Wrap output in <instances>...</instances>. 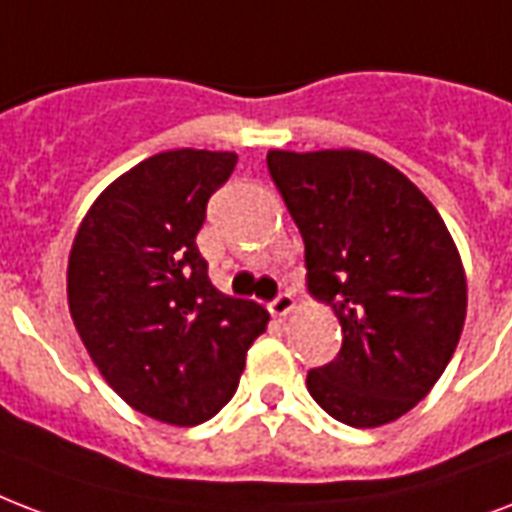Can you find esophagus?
<instances>
[{
  "instance_id": "34e87169",
  "label": "esophagus",
  "mask_w": 512,
  "mask_h": 512,
  "mask_svg": "<svg viewBox=\"0 0 512 512\" xmlns=\"http://www.w3.org/2000/svg\"><path fill=\"white\" fill-rule=\"evenodd\" d=\"M268 308H271L273 317H287L292 308H295V298H292L290 292H279V295L271 300V306Z\"/></svg>"
}]
</instances>
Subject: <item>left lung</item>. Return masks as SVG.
Here are the masks:
<instances>
[{
	"label": "left lung",
	"mask_w": 512,
	"mask_h": 512,
	"mask_svg": "<svg viewBox=\"0 0 512 512\" xmlns=\"http://www.w3.org/2000/svg\"><path fill=\"white\" fill-rule=\"evenodd\" d=\"M306 244V284L341 322L338 357L308 392L349 427H381L427 397L464 327L467 282L438 209L360 150L268 152Z\"/></svg>",
	"instance_id": "8db88e82"
}]
</instances>
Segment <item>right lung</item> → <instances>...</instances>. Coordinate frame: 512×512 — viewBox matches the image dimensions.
Masks as SVG:
<instances>
[{"label":"right lung","instance_id":"1","mask_svg":"<svg viewBox=\"0 0 512 512\" xmlns=\"http://www.w3.org/2000/svg\"><path fill=\"white\" fill-rule=\"evenodd\" d=\"M236 152H158L96 198L66 271L74 327L107 384L150 419L195 427L236 395L268 325L209 282L195 236Z\"/></svg>","mask_w":512,"mask_h":512}]
</instances>
